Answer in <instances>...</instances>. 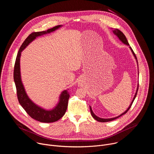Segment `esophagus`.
<instances>
[{
  "instance_id": "1",
  "label": "esophagus",
  "mask_w": 154,
  "mask_h": 154,
  "mask_svg": "<svg viewBox=\"0 0 154 154\" xmlns=\"http://www.w3.org/2000/svg\"><path fill=\"white\" fill-rule=\"evenodd\" d=\"M78 84H79V86H82V85L83 84V82L82 80H80V81H79V82L78 83Z\"/></svg>"
}]
</instances>
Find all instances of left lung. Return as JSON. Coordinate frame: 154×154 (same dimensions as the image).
<instances>
[{"label": "left lung", "instance_id": "obj_1", "mask_svg": "<svg viewBox=\"0 0 154 154\" xmlns=\"http://www.w3.org/2000/svg\"><path fill=\"white\" fill-rule=\"evenodd\" d=\"M113 32H114V33L115 34V35H116L117 36H118V37L119 38V39L122 42H124V44H125V45H128V46H129V44H128V41H127V38H126V37H125V36L124 35V33L121 31V30H118V29H117V30H114L113 31ZM130 49H131V52H132V53H133V54H134V55L135 56V58L137 60V57H136V55H135V53H134V51L132 50V49H131V47H130ZM139 85V84H138ZM138 88H137V93H136V94H135V96H134V99H133V100H132V102H131V103H130V105L129 106V107L127 108V110L125 112H124L122 114H121V115H119V116H118V117H115V118H110V119H102V118H99V117H97V116H96L94 114V113L93 112V111H92V109H91V107L90 106V110H91V115H92V116L96 120V121H99V122H109V121H113V120H115V119H117V118H118L119 117H120V116H122L123 115H124V114H125L128 110H129V109L130 108V107H131V105H132V103H133V102H134V100H135V97H136V96H137V92H138Z\"/></svg>", "mask_w": 154, "mask_h": 154}]
</instances>
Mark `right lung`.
I'll use <instances>...</instances> for the list:
<instances>
[{
	"mask_svg": "<svg viewBox=\"0 0 154 154\" xmlns=\"http://www.w3.org/2000/svg\"><path fill=\"white\" fill-rule=\"evenodd\" d=\"M60 27H61V26H57L52 29H48L47 31L33 32L30 34L19 48L14 64L13 77L16 88L18 101L20 105L25 109L27 113L32 118L41 122L49 123L56 122L64 116L68 105V100L70 97L69 92L68 90H64L61 93L60 102L52 110H45V109L40 108L33 103L26 94L24 88L20 80L19 62L20 53L30 42L36 38V37L53 32L58 29Z\"/></svg>",
	"mask_w": 154,
	"mask_h": 154,
	"instance_id": "1",
	"label": "right lung"
}]
</instances>
